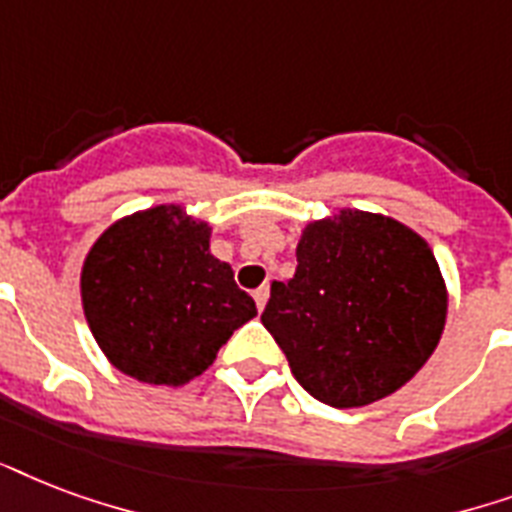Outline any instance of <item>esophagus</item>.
I'll return each mask as SVG.
<instances>
[{
  "label": "esophagus",
  "instance_id": "1",
  "mask_svg": "<svg viewBox=\"0 0 512 512\" xmlns=\"http://www.w3.org/2000/svg\"><path fill=\"white\" fill-rule=\"evenodd\" d=\"M253 299H256V307H259V310H264V304H267V299H269V285H259V288L253 291Z\"/></svg>",
  "mask_w": 512,
  "mask_h": 512
}]
</instances>
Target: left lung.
Here are the masks:
<instances>
[{
  "mask_svg": "<svg viewBox=\"0 0 512 512\" xmlns=\"http://www.w3.org/2000/svg\"><path fill=\"white\" fill-rule=\"evenodd\" d=\"M296 275L272 283L261 323L296 382L334 408L400 390L441 342L449 293L425 237L382 213L312 221Z\"/></svg>",
  "mask_w": 512,
  "mask_h": 512,
  "instance_id": "left-lung-1",
  "label": "left lung"
}]
</instances>
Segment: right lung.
I'll list each match as a JSON object with an SVG mask.
<instances>
[{
    "mask_svg": "<svg viewBox=\"0 0 512 512\" xmlns=\"http://www.w3.org/2000/svg\"><path fill=\"white\" fill-rule=\"evenodd\" d=\"M79 288L109 363L146 384L192 382L256 318V301L211 253V227L181 205L114 221L87 251Z\"/></svg>",
    "mask_w": 512,
    "mask_h": 512,
    "instance_id": "right-lung-1",
    "label": "right lung"
}]
</instances>
